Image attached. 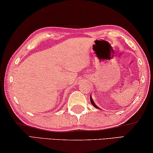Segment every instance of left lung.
Here are the masks:
<instances>
[{
	"mask_svg": "<svg viewBox=\"0 0 153 153\" xmlns=\"http://www.w3.org/2000/svg\"><path fill=\"white\" fill-rule=\"evenodd\" d=\"M90 100H91V104H92V105L94 106V107H95V108H98V109H100L99 108V107H97L96 105H95V103H94V102H93V100H92V97H91V96H90Z\"/></svg>",
	"mask_w": 153,
	"mask_h": 153,
	"instance_id": "obj_1",
	"label": "left lung"
}]
</instances>
